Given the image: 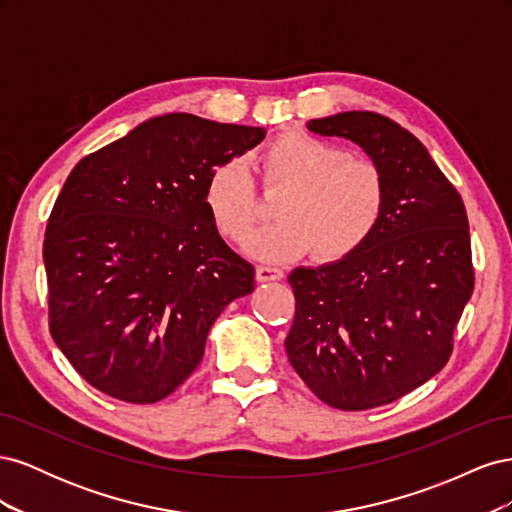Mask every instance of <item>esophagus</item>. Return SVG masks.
Masks as SVG:
<instances>
[{"mask_svg":"<svg viewBox=\"0 0 512 512\" xmlns=\"http://www.w3.org/2000/svg\"><path fill=\"white\" fill-rule=\"evenodd\" d=\"M282 269L277 267H267V265H260L256 269V280L258 282H275V280H282Z\"/></svg>","mask_w":512,"mask_h":512,"instance_id":"34e87169","label":"esophagus"}]
</instances>
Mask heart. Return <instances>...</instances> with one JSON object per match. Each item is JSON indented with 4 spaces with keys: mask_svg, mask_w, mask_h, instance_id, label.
Instances as JSON below:
<instances>
[{
    "mask_svg": "<svg viewBox=\"0 0 512 512\" xmlns=\"http://www.w3.org/2000/svg\"><path fill=\"white\" fill-rule=\"evenodd\" d=\"M254 170L267 190H282L275 215L250 252L267 262L294 260L309 250L333 262L374 237L386 207V183L374 162L356 160L335 143L290 130L258 151ZM205 207L220 235L243 245L258 220V196L250 168L226 160L205 183Z\"/></svg>",
    "mask_w": 512,
    "mask_h": 512,
    "instance_id": "heart-1",
    "label": "heart"
}]
</instances>
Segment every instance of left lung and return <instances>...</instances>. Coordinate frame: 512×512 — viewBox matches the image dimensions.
<instances>
[{
  "label": "left lung",
  "instance_id": "8db88e82",
  "mask_svg": "<svg viewBox=\"0 0 512 512\" xmlns=\"http://www.w3.org/2000/svg\"><path fill=\"white\" fill-rule=\"evenodd\" d=\"M307 130L359 145L386 183L382 222L361 250L288 275V361L333 408H378L414 391L451 359L474 290L470 228L455 185L393 119L348 111Z\"/></svg>",
  "mask_w": 512,
  "mask_h": 512
}]
</instances>
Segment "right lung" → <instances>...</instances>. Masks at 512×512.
<instances>
[{
	"label": "right lung",
	"instance_id": "right-lung-1",
	"mask_svg": "<svg viewBox=\"0 0 512 512\" xmlns=\"http://www.w3.org/2000/svg\"><path fill=\"white\" fill-rule=\"evenodd\" d=\"M265 134L170 113L72 168L44 235L49 329L94 389L168 397L203 361L215 318L254 290L203 196L211 170Z\"/></svg>",
	"mask_w": 512,
	"mask_h": 512
}]
</instances>
